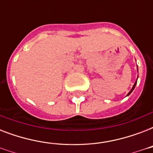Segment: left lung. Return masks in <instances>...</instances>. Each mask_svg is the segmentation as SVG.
<instances>
[{"label":"left lung","mask_w":153,"mask_h":153,"mask_svg":"<svg viewBox=\"0 0 153 153\" xmlns=\"http://www.w3.org/2000/svg\"><path fill=\"white\" fill-rule=\"evenodd\" d=\"M137 71H138V68H137ZM137 78H138V77H137ZM137 81L135 82V83H134V85H133V88L131 89V91H129V92H128V94H127V96H128V95H129V94H130L132 93V92H133V90H134V88H135L136 85H137Z\"/></svg>","instance_id":"obj_1"}]
</instances>
